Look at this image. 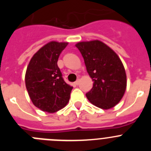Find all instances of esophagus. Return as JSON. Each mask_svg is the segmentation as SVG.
Returning <instances> with one entry per match:
<instances>
[{"mask_svg":"<svg viewBox=\"0 0 151 151\" xmlns=\"http://www.w3.org/2000/svg\"><path fill=\"white\" fill-rule=\"evenodd\" d=\"M79 83H80V79L76 80V82H75V85H79Z\"/></svg>","mask_w":151,"mask_h":151,"instance_id":"obj_1","label":"esophagus"}]
</instances>
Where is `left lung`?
<instances>
[{"label": "left lung", "mask_w": 151, "mask_h": 151, "mask_svg": "<svg viewBox=\"0 0 151 151\" xmlns=\"http://www.w3.org/2000/svg\"><path fill=\"white\" fill-rule=\"evenodd\" d=\"M84 58L93 87L86 94L92 104L108 110L115 106L125 94L127 80L123 64L110 47L99 40L76 45Z\"/></svg>", "instance_id": "8db88e82"}]
</instances>
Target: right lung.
Returning a JSON list of instances; mask_svg holds the SVG:
<instances>
[{"instance_id":"obj_1","label":"right lung","mask_w":151,"mask_h":151,"mask_svg":"<svg viewBox=\"0 0 151 151\" xmlns=\"http://www.w3.org/2000/svg\"><path fill=\"white\" fill-rule=\"evenodd\" d=\"M68 42L52 41L33 55L26 69L25 82L33 104L53 113L68 104L73 87L66 84L57 66L61 52Z\"/></svg>"}]
</instances>
